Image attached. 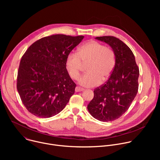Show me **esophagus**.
Masks as SVG:
<instances>
[{
  "mask_svg": "<svg viewBox=\"0 0 160 160\" xmlns=\"http://www.w3.org/2000/svg\"><path fill=\"white\" fill-rule=\"evenodd\" d=\"M84 88H82L81 87H76L75 88V92H82V91H84Z\"/></svg>",
  "mask_w": 160,
  "mask_h": 160,
  "instance_id": "1",
  "label": "esophagus"
}]
</instances>
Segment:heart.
I'll use <instances>...</instances> for the list:
<instances>
[{"instance_id":"b5f03b06","label":"heart","mask_w":160,"mask_h":160,"mask_svg":"<svg viewBox=\"0 0 160 160\" xmlns=\"http://www.w3.org/2000/svg\"><path fill=\"white\" fill-rule=\"evenodd\" d=\"M87 72L78 79V83L85 87H96L108 80L116 64L114 51L98 42L88 41L78 49L77 53L71 52L68 54L65 67L73 79L79 77L82 63H87Z\"/></svg>"}]
</instances>
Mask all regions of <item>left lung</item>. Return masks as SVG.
I'll list each match as a JSON object with an SVG mask.
<instances>
[{"mask_svg": "<svg viewBox=\"0 0 160 160\" xmlns=\"http://www.w3.org/2000/svg\"><path fill=\"white\" fill-rule=\"evenodd\" d=\"M96 39L108 44L116 56L115 67L106 83L94 90L87 109L94 118L110 122L120 118L129 108L138 91L139 68L127 45L112 36Z\"/></svg>", "mask_w": 160, "mask_h": 160, "instance_id": "8db88e82", "label": "left lung"}]
</instances>
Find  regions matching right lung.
<instances>
[{
    "mask_svg": "<svg viewBox=\"0 0 160 160\" xmlns=\"http://www.w3.org/2000/svg\"><path fill=\"white\" fill-rule=\"evenodd\" d=\"M83 38L62 34L45 37L30 45L21 58L17 89L24 106L33 115L52 117L69 102L76 84L67 72L65 61Z\"/></svg>",
    "mask_w": 160,
    "mask_h": 160,
    "instance_id": "obj_1",
    "label": "right lung"
}]
</instances>
